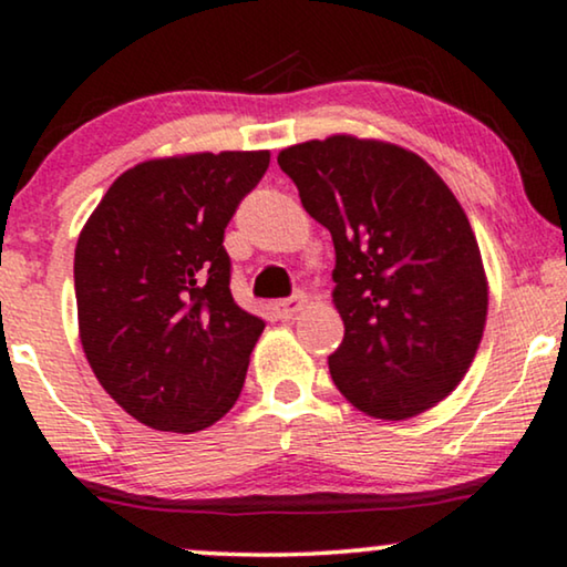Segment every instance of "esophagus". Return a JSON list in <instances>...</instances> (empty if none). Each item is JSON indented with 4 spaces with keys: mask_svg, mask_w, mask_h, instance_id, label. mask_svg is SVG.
Here are the masks:
<instances>
[{
    "mask_svg": "<svg viewBox=\"0 0 567 567\" xmlns=\"http://www.w3.org/2000/svg\"><path fill=\"white\" fill-rule=\"evenodd\" d=\"M305 305H307V297L299 291V293H293V297H289V299L274 301V312H276L278 320H291V317L297 315Z\"/></svg>",
    "mask_w": 567,
    "mask_h": 567,
    "instance_id": "obj_1",
    "label": "esophagus"
}]
</instances>
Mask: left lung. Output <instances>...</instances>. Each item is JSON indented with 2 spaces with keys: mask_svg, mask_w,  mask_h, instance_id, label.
<instances>
[{
  "mask_svg": "<svg viewBox=\"0 0 567 567\" xmlns=\"http://www.w3.org/2000/svg\"><path fill=\"white\" fill-rule=\"evenodd\" d=\"M278 165L336 245L346 336L330 377L361 413L421 415L454 392L483 340L487 278L467 214L429 162L348 134L293 144Z\"/></svg>",
  "mask_w": 567,
  "mask_h": 567,
  "instance_id": "1",
  "label": "left lung"
}]
</instances>
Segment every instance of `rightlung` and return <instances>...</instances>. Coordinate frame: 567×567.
Masks as SVG:
<instances>
[{
    "instance_id": "right-lung-1",
    "label": "right lung",
    "mask_w": 567,
    "mask_h": 567,
    "mask_svg": "<svg viewBox=\"0 0 567 567\" xmlns=\"http://www.w3.org/2000/svg\"><path fill=\"white\" fill-rule=\"evenodd\" d=\"M270 152L150 159L115 181L74 250L80 340L138 423L196 433L243 392L266 322L237 307L224 229Z\"/></svg>"
}]
</instances>
